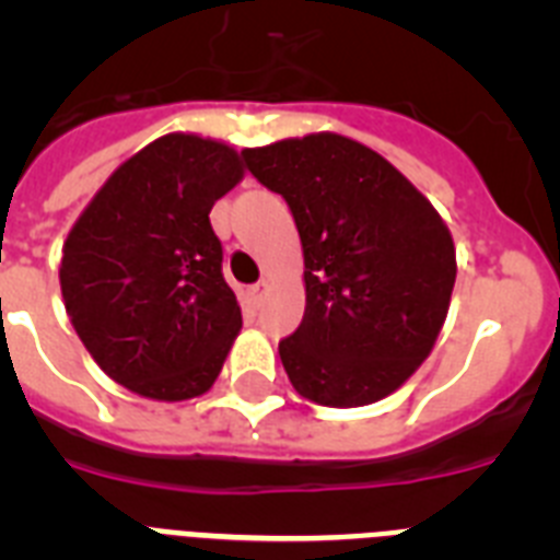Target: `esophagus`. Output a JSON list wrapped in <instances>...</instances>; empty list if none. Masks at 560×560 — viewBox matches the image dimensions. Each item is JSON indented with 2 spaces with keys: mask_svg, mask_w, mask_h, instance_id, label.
<instances>
[{
  "mask_svg": "<svg viewBox=\"0 0 560 560\" xmlns=\"http://www.w3.org/2000/svg\"><path fill=\"white\" fill-rule=\"evenodd\" d=\"M264 296H266V283H257L246 291V303H249V308L257 311L260 305H264Z\"/></svg>",
  "mask_w": 560,
  "mask_h": 560,
  "instance_id": "obj_1",
  "label": "esophagus"
}]
</instances>
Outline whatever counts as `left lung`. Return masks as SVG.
Returning a JSON list of instances; mask_svg holds the SVG:
<instances>
[{"mask_svg":"<svg viewBox=\"0 0 560 560\" xmlns=\"http://www.w3.org/2000/svg\"><path fill=\"white\" fill-rule=\"evenodd\" d=\"M246 167L291 207L305 316L280 341L289 381L334 409L387 398L432 353L457 255L432 201L381 153L334 131L244 148Z\"/></svg>","mask_w":560,"mask_h":560,"instance_id":"1","label":"left lung"}]
</instances>
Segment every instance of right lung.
I'll list each match as a JSON object with an SVG mask.
<instances>
[{
	"instance_id": "right-lung-1",
	"label": "right lung",
	"mask_w": 560,
	"mask_h": 560,
	"mask_svg": "<svg viewBox=\"0 0 560 560\" xmlns=\"http://www.w3.org/2000/svg\"><path fill=\"white\" fill-rule=\"evenodd\" d=\"M241 179L232 145L165 133L108 176L63 241L69 323L103 373L142 398L205 395L244 325L210 226Z\"/></svg>"
}]
</instances>
